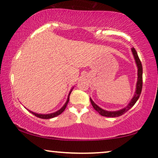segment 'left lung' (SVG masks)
<instances>
[{"label": "left lung", "instance_id": "1", "mask_svg": "<svg viewBox=\"0 0 158 158\" xmlns=\"http://www.w3.org/2000/svg\"><path fill=\"white\" fill-rule=\"evenodd\" d=\"M131 52H132V54L134 55V57H135L136 64H137V66L138 68L137 82V85H136V91L135 93V95H134L133 98H131V100L130 101V102H129V104L127 105V106L124 108V109L118 110V111H106V110L102 109L101 108L99 107L98 106H97L96 103L94 102V101L90 98V103H91L94 109L96 110L98 113L100 114L101 116H106V117H117V116H122L124 114L126 113L127 111H129V110L135 104V103L137 102V100L139 98V96L140 94H141L142 88V65L141 61H140L139 58L138 57L137 52H136L135 49L134 48V47L133 48H131Z\"/></svg>", "mask_w": 158, "mask_h": 158}]
</instances>
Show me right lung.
I'll return each instance as SVG.
<instances>
[{
    "mask_svg": "<svg viewBox=\"0 0 158 158\" xmlns=\"http://www.w3.org/2000/svg\"><path fill=\"white\" fill-rule=\"evenodd\" d=\"M71 91H72V90H70V92L69 93V95H68V99H67V101L65 102V103H64V105L62 106L61 109H60V110H58L56 112H54V113H52V114H36V113H34V112H32L31 111H29L31 112V114H33L34 116H36V117H39L40 118H44V119H48V118H54L55 117V116H57L58 115H60V114H61L62 112H63L64 111V109H66V106L67 105H68V103L69 102V100H70V95L71 94Z\"/></svg>",
    "mask_w": 158,
    "mask_h": 158,
    "instance_id": "1",
    "label": "right lung"
}]
</instances>
